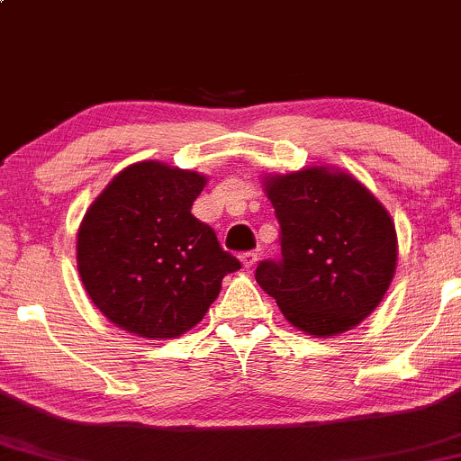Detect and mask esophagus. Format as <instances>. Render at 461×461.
I'll list each match as a JSON object with an SVG mask.
<instances>
[{
	"instance_id": "34e87169",
	"label": "esophagus",
	"mask_w": 461,
	"mask_h": 461,
	"mask_svg": "<svg viewBox=\"0 0 461 461\" xmlns=\"http://www.w3.org/2000/svg\"><path fill=\"white\" fill-rule=\"evenodd\" d=\"M240 262H242V267L247 268V271H251V268L258 264V253L256 251H245L240 256Z\"/></svg>"
}]
</instances>
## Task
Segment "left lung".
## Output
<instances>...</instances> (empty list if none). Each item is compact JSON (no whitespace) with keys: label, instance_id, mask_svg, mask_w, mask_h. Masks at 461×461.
<instances>
[{"label":"left lung","instance_id":"obj_1","mask_svg":"<svg viewBox=\"0 0 461 461\" xmlns=\"http://www.w3.org/2000/svg\"><path fill=\"white\" fill-rule=\"evenodd\" d=\"M282 256L256 279L285 321L310 336H336L379 305L394 275L390 214L356 177L310 167L267 182Z\"/></svg>","mask_w":461,"mask_h":461}]
</instances>
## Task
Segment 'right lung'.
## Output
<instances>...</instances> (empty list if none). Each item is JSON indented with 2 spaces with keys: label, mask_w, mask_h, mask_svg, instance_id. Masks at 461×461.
<instances>
[{
  "label": "right lung",
  "mask_w": 461,
  "mask_h": 461,
  "mask_svg": "<svg viewBox=\"0 0 461 461\" xmlns=\"http://www.w3.org/2000/svg\"><path fill=\"white\" fill-rule=\"evenodd\" d=\"M205 177L162 162L121 171L79 225L77 268L108 321L140 338H177L203 319L240 268L190 214Z\"/></svg>",
  "instance_id": "obj_1"
}]
</instances>
